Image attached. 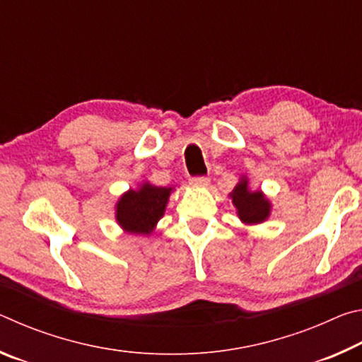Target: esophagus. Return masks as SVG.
Listing matches in <instances>:
<instances>
[{"mask_svg": "<svg viewBox=\"0 0 362 362\" xmlns=\"http://www.w3.org/2000/svg\"><path fill=\"white\" fill-rule=\"evenodd\" d=\"M189 183H192V185H194V187H206L207 183H209V177L194 175V177H192V179H189Z\"/></svg>", "mask_w": 362, "mask_h": 362, "instance_id": "obj_1", "label": "esophagus"}]
</instances>
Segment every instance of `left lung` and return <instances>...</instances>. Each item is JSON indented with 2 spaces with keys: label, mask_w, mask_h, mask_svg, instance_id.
<instances>
[{
  "label": "left lung",
  "mask_w": 362,
  "mask_h": 362,
  "mask_svg": "<svg viewBox=\"0 0 362 362\" xmlns=\"http://www.w3.org/2000/svg\"><path fill=\"white\" fill-rule=\"evenodd\" d=\"M230 196L243 222L260 223L269 216L268 199H265V196L260 192H250L247 188V180L238 183Z\"/></svg>",
  "instance_id": "8db88e82"
}]
</instances>
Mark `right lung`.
Instances as JSON below:
<instances>
[{
    "mask_svg": "<svg viewBox=\"0 0 362 362\" xmlns=\"http://www.w3.org/2000/svg\"><path fill=\"white\" fill-rule=\"evenodd\" d=\"M170 189L144 183L140 189H131L118 201L116 220L129 233L148 235L166 209Z\"/></svg>",
    "mask_w": 362,
    "mask_h": 362,
    "instance_id": "1",
    "label": "right lung"
}]
</instances>
